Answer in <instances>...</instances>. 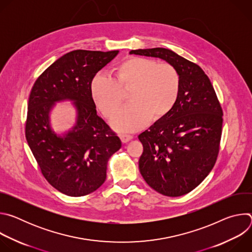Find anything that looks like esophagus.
<instances>
[{"mask_svg": "<svg viewBox=\"0 0 252 252\" xmlns=\"http://www.w3.org/2000/svg\"><path fill=\"white\" fill-rule=\"evenodd\" d=\"M120 137H121V139H122V141L124 142V143H126V142H128L130 139H132V135H130V134H126V133H123V134H121L120 135Z\"/></svg>", "mask_w": 252, "mask_h": 252, "instance_id": "1", "label": "esophagus"}]
</instances>
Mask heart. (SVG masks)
Listing matches in <instances>:
<instances>
[{
    "label": "heart",
    "instance_id": "b5f03b06",
    "mask_svg": "<svg viewBox=\"0 0 252 252\" xmlns=\"http://www.w3.org/2000/svg\"><path fill=\"white\" fill-rule=\"evenodd\" d=\"M181 88V76L173 65L131 57L118 65L116 79L104 74L96 75L91 91L99 111L110 119L123 104L125 92L131 89V103L112 121L115 129L128 132L145 127L151 118L158 121L168 116L178 99Z\"/></svg>",
    "mask_w": 252,
    "mask_h": 252
}]
</instances>
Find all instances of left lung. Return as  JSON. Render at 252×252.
I'll return each mask as SVG.
<instances>
[{"mask_svg":"<svg viewBox=\"0 0 252 252\" xmlns=\"http://www.w3.org/2000/svg\"><path fill=\"white\" fill-rule=\"evenodd\" d=\"M129 54L162 59L181 76V94L173 110L138 135L143 147L138 167L158 193L187 194L217 162L223 122L220 100L203 69L174 52L154 48Z\"/></svg>","mask_w":252,"mask_h":252,"instance_id":"left-lung-1","label":"left lung"}]
</instances>
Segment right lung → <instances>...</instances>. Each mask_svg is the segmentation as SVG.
Segmentation results:
<instances>
[{"label":"right lung","mask_w":252,"mask_h":252,"mask_svg":"<svg viewBox=\"0 0 252 252\" xmlns=\"http://www.w3.org/2000/svg\"><path fill=\"white\" fill-rule=\"evenodd\" d=\"M119 51L76 50L52 63L34 82L28 102L26 138L48 183L68 196H84L105 181L109 158L122 147L115 131L96 115L92 82ZM73 100L75 126L63 137L49 125L55 102Z\"/></svg>","instance_id":"1"}]
</instances>
